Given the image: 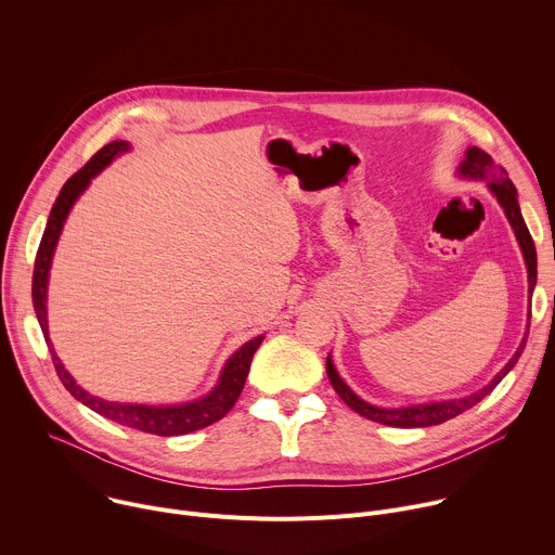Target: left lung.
<instances>
[{
    "mask_svg": "<svg viewBox=\"0 0 555 555\" xmlns=\"http://www.w3.org/2000/svg\"><path fill=\"white\" fill-rule=\"evenodd\" d=\"M461 176H467V178H482L487 180L489 190L496 194L499 203L503 205L512 227H514V233L520 242V249H522V256H525V262H527V273H529V293L533 291L535 286V246H533V240H531V233L522 220V214H520V207H518V198H516V188L514 182L509 180L505 167L496 165L494 158H491L487 152L478 150V147H469L467 154H465V160L463 165L459 167ZM525 344H527V337L522 339L520 348L516 350V354L509 359V363L503 367V371L494 377V382L487 384L482 390L469 395V397H463V399H456V401H439V403H425V405H410V408H399V410H386V408H375L371 403H365L363 399H359L344 382L341 377L337 375L335 365L331 361V357L326 359V373H328V379L335 388V392L341 397V401L354 410L357 414L371 418V421H377V423H384V425H392V427H427V425H439V423H446L454 416H459L461 412L469 410L472 405H476L478 401H482L491 390H494L501 379L512 371V367L516 365L518 357L522 354L525 350Z\"/></svg>",
    "mask_w": 555,
    "mask_h": 555,
    "instance_id": "left-lung-1",
    "label": "left lung"
}]
</instances>
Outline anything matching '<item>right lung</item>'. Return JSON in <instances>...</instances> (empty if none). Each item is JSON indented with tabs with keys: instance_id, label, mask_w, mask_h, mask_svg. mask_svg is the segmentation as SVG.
Here are the masks:
<instances>
[{
	"instance_id": "right-lung-1",
	"label": "right lung",
	"mask_w": 555,
	"mask_h": 555,
	"mask_svg": "<svg viewBox=\"0 0 555 555\" xmlns=\"http://www.w3.org/2000/svg\"><path fill=\"white\" fill-rule=\"evenodd\" d=\"M130 145L126 141H112L105 147H101L75 176H70L66 180L64 188H61L41 244L37 249V258H35V271H33V306L35 313L41 326V333L46 337L54 371L61 379V384L66 386V390L81 401L83 405H88L90 410H94L96 414L112 418L120 425H128L134 429H141V433L147 435H158V437H180V435H190L196 433L201 427H207L216 421H220L237 401L246 375H249L251 367V359L254 352L258 350V346L262 344L264 337H256L251 341H246L224 365L222 377L218 382V386L203 399L194 401V403H184V405H134V403H112V401H103L99 397L88 395L81 386L75 384V379L68 375V371L64 367V363L59 361V357L52 350L50 337H48V320H46V291H48V271H50V262H52V254L54 246L59 240L61 229H64V222L68 218L70 207L75 205V201L79 198V194H83V190L90 184V180L105 167L112 163V158L120 152H128Z\"/></svg>"
}]
</instances>
